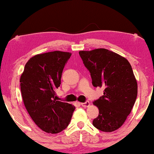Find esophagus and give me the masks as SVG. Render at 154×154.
Returning a JSON list of instances; mask_svg holds the SVG:
<instances>
[{
  "label": "esophagus",
  "mask_w": 154,
  "mask_h": 154,
  "mask_svg": "<svg viewBox=\"0 0 154 154\" xmlns=\"http://www.w3.org/2000/svg\"><path fill=\"white\" fill-rule=\"evenodd\" d=\"M80 104L82 106H84V107H87V106H89V104H89V101H87V102H84V103H81Z\"/></svg>",
  "instance_id": "obj_1"
}]
</instances>
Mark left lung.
I'll return each mask as SVG.
<instances>
[{
  "label": "left lung",
  "mask_w": 154,
  "mask_h": 154,
  "mask_svg": "<svg viewBox=\"0 0 154 154\" xmlns=\"http://www.w3.org/2000/svg\"><path fill=\"white\" fill-rule=\"evenodd\" d=\"M79 54L93 86L104 88V95L93 102L99 109L93 125L102 131H115L123 125L137 100V82L131 66L125 57L104 48Z\"/></svg>",
  "instance_id": "left-lung-1"
}]
</instances>
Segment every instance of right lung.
<instances>
[{
  "label": "right lung",
  "mask_w": 154,
  "mask_h": 154,
  "mask_svg": "<svg viewBox=\"0 0 154 154\" xmlns=\"http://www.w3.org/2000/svg\"><path fill=\"white\" fill-rule=\"evenodd\" d=\"M72 53L53 51L33 56L20 76V90L29 115L46 133L57 134L69 125L75 106L57 101L54 90Z\"/></svg>",
  "instance_id": "add662e5"
}]
</instances>
